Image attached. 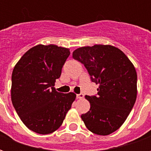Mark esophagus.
Instances as JSON below:
<instances>
[{
	"label": "esophagus",
	"instance_id": "34e87169",
	"mask_svg": "<svg viewBox=\"0 0 151 151\" xmlns=\"http://www.w3.org/2000/svg\"><path fill=\"white\" fill-rule=\"evenodd\" d=\"M77 98L79 99H82L84 98V95L81 93V94H78V95H77Z\"/></svg>",
	"mask_w": 151,
	"mask_h": 151
}]
</instances>
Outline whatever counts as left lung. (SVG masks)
Segmentation results:
<instances>
[{
	"instance_id": "8db88e82",
	"label": "left lung",
	"mask_w": 151,
	"mask_h": 151,
	"mask_svg": "<svg viewBox=\"0 0 151 151\" xmlns=\"http://www.w3.org/2000/svg\"><path fill=\"white\" fill-rule=\"evenodd\" d=\"M73 59L82 63L93 82L99 84L97 96L86 95L91 108L81 117L86 127L98 135L116 131L135 104L137 72L133 63L118 47L95 44L73 52Z\"/></svg>"
}]
</instances>
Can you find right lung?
Here are the masks:
<instances>
[{"label":"right lung","mask_w":151,"mask_h":151,"mask_svg":"<svg viewBox=\"0 0 151 151\" xmlns=\"http://www.w3.org/2000/svg\"><path fill=\"white\" fill-rule=\"evenodd\" d=\"M69 54L66 47L38 44L15 65L12 103L22 121L33 132L48 134L58 129L75 100L73 92L63 94L54 87Z\"/></svg>","instance_id":"add662e5"}]
</instances>
